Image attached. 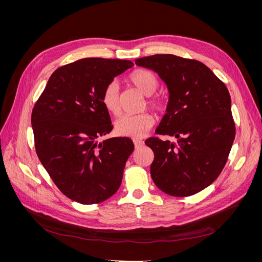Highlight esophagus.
Segmentation results:
<instances>
[{
    "instance_id": "34e87169",
    "label": "esophagus",
    "mask_w": 262,
    "mask_h": 262,
    "mask_svg": "<svg viewBox=\"0 0 262 262\" xmlns=\"http://www.w3.org/2000/svg\"><path fill=\"white\" fill-rule=\"evenodd\" d=\"M133 143H134V146H136V148H140L143 146L144 142L141 141V140H138V139H133Z\"/></svg>"
}]
</instances>
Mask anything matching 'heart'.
<instances>
[{"mask_svg":"<svg viewBox=\"0 0 262 262\" xmlns=\"http://www.w3.org/2000/svg\"><path fill=\"white\" fill-rule=\"evenodd\" d=\"M130 82L145 96H152L158 89V80L154 73L147 70H136L129 75ZM101 102L107 112L117 114L120 109L119 104V85L112 81L106 85L101 94ZM149 105L156 110L163 109V102L158 99H152ZM154 118L149 114L123 115L115 122V131L119 137L139 139L152 128Z\"/></svg>","mask_w":262,"mask_h":262,"instance_id":"heart-1","label":"heart"}]
</instances>
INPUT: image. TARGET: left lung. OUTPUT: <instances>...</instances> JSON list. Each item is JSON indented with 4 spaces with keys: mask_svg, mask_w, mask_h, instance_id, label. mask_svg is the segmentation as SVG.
Listing matches in <instances>:
<instances>
[{
    "mask_svg": "<svg viewBox=\"0 0 262 262\" xmlns=\"http://www.w3.org/2000/svg\"><path fill=\"white\" fill-rule=\"evenodd\" d=\"M154 71L168 91V102L156 133L177 143L150 138V176L163 192L188 196L210 186L221 173L235 139L231 96L225 84L196 60L154 54L136 60Z\"/></svg>",
    "mask_w": 262,
    "mask_h": 262,
    "instance_id": "obj_1",
    "label": "left lung"
}]
</instances>
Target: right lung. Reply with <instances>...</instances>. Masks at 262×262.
<instances>
[{
	"label": "right lung",
	"instance_id": "add662e5",
	"mask_svg": "<svg viewBox=\"0 0 262 262\" xmlns=\"http://www.w3.org/2000/svg\"><path fill=\"white\" fill-rule=\"evenodd\" d=\"M132 66L129 60L86 58L61 67L33 109L39 161L61 192L73 201L102 202L121 185L134 145L129 138L98 141L113 130L101 94Z\"/></svg>",
	"mask_w": 262,
	"mask_h": 262
}]
</instances>
